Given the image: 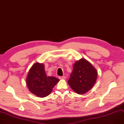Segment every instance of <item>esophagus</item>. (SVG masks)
<instances>
[{"instance_id": "1", "label": "esophagus", "mask_w": 124, "mask_h": 124, "mask_svg": "<svg viewBox=\"0 0 124 124\" xmlns=\"http://www.w3.org/2000/svg\"><path fill=\"white\" fill-rule=\"evenodd\" d=\"M59 78L60 79H65L66 77H65V76H59Z\"/></svg>"}]
</instances>
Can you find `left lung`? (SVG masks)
Listing matches in <instances>:
<instances>
[{
	"mask_svg": "<svg viewBox=\"0 0 124 124\" xmlns=\"http://www.w3.org/2000/svg\"><path fill=\"white\" fill-rule=\"evenodd\" d=\"M97 75V70L92 64L86 59L81 58L74 63L68 83L76 93L84 94L92 88Z\"/></svg>",
	"mask_w": 124,
	"mask_h": 124,
	"instance_id": "1",
	"label": "left lung"
}]
</instances>
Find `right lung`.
<instances>
[{
	"label": "right lung",
	"mask_w": 124,
	"mask_h": 124,
	"mask_svg": "<svg viewBox=\"0 0 124 124\" xmlns=\"http://www.w3.org/2000/svg\"><path fill=\"white\" fill-rule=\"evenodd\" d=\"M59 79L47 76L43 63L36 62L33 65L26 79V85L31 93L40 98L50 95Z\"/></svg>",
	"instance_id": "add662e5"
}]
</instances>
